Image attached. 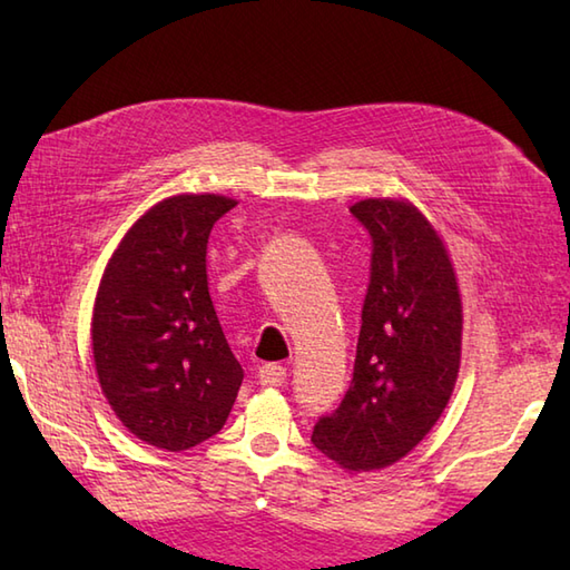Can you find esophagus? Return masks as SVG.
Wrapping results in <instances>:
<instances>
[{"label": "esophagus", "instance_id": "1", "mask_svg": "<svg viewBox=\"0 0 570 570\" xmlns=\"http://www.w3.org/2000/svg\"><path fill=\"white\" fill-rule=\"evenodd\" d=\"M259 382L264 386H282L286 382V367L276 365V362H269V365H262L259 367Z\"/></svg>", "mask_w": 570, "mask_h": 570}]
</instances>
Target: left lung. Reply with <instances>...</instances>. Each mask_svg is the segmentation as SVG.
<instances>
[{
	"mask_svg": "<svg viewBox=\"0 0 570 570\" xmlns=\"http://www.w3.org/2000/svg\"><path fill=\"white\" fill-rule=\"evenodd\" d=\"M372 237L355 372L311 441L350 472L396 463L441 419L460 370L463 304L451 257L414 205L367 198L350 208Z\"/></svg>",
	"mask_w": 570,
	"mask_h": 570,
	"instance_id": "8db88e82",
	"label": "left lung"
}]
</instances>
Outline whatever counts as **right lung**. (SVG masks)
Listing matches in <instances>:
<instances>
[{
  "label": "right lung",
  "mask_w": 570,
  "mask_h": 570,
  "mask_svg": "<svg viewBox=\"0 0 570 570\" xmlns=\"http://www.w3.org/2000/svg\"><path fill=\"white\" fill-rule=\"evenodd\" d=\"M237 200L166 198L129 227L92 311L102 394L139 441L188 451L225 426L242 377L208 292L213 225Z\"/></svg>",
  "instance_id": "add662e5"
}]
</instances>
